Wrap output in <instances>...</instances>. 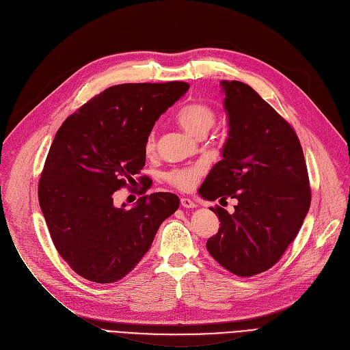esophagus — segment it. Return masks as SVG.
<instances>
[{"label":"esophagus","instance_id":"34e87169","mask_svg":"<svg viewBox=\"0 0 350 350\" xmlns=\"http://www.w3.org/2000/svg\"><path fill=\"white\" fill-rule=\"evenodd\" d=\"M180 203H181V206L185 207V208H194V207H196V203H194V201H193L191 198H189V197H181Z\"/></svg>","mask_w":350,"mask_h":350}]
</instances>
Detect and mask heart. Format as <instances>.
I'll list each match as a JSON object with an SVG mask.
<instances>
[{
  "instance_id": "obj_1",
  "label": "heart",
  "mask_w": 350,
  "mask_h": 350,
  "mask_svg": "<svg viewBox=\"0 0 350 350\" xmlns=\"http://www.w3.org/2000/svg\"><path fill=\"white\" fill-rule=\"evenodd\" d=\"M176 120L189 135L197 139H203L214 127L217 122V113L214 107L210 106L208 103L194 100L185 105L178 110L176 115ZM154 149H156V135L154 132H152L146 139L144 150L147 154H152ZM204 173H206L204 163H194V164L186 165V167H178L167 172L164 174V180L167 181L170 186L178 190L189 191L196 187L197 181Z\"/></svg>"
}]
</instances>
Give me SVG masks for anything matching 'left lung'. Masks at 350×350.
<instances>
[{
	"mask_svg": "<svg viewBox=\"0 0 350 350\" xmlns=\"http://www.w3.org/2000/svg\"><path fill=\"white\" fill-rule=\"evenodd\" d=\"M228 137L223 160L198 193L235 198L234 213L211 208L221 226L207 241L213 258L238 277L275 264L295 240L310 206L306 163L295 131L247 83L223 81Z\"/></svg>",
	"mask_w": 350,
	"mask_h": 350,
	"instance_id": "obj_1",
	"label": "left lung"
}]
</instances>
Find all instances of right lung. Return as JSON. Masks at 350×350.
Listing matches in <instances>:
<instances>
[{"label":"right lung","instance_id":"right-lung-1","mask_svg":"<svg viewBox=\"0 0 350 350\" xmlns=\"http://www.w3.org/2000/svg\"><path fill=\"white\" fill-rule=\"evenodd\" d=\"M189 88L186 82L110 86L55 135L38 186L40 206L55 248L85 280L110 284L126 277L178 208L173 193L143 196L131 210L116 207L113 194L135 181L156 120Z\"/></svg>","mask_w":350,"mask_h":350}]
</instances>
